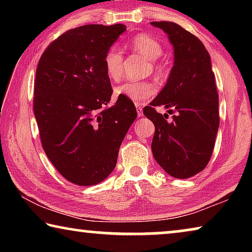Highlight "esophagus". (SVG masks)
I'll use <instances>...</instances> for the list:
<instances>
[{
    "instance_id": "obj_1",
    "label": "esophagus",
    "mask_w": 252,
    "mask_h": 252,
    "mask_svg": "<svg viewBox=\"0 0 252 252\" xmlns=\"http://www.w3.org/2000/svg\"><path fill=\"white\" fill-rule=\"evenodd\" d=\"M135 108H136V112H138V116H139V117H142L143 110H142L141 104H135Z\"/></svg>"
}]
</instances>
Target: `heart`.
Masks as SVG:
<instances>
[{
    "instance_id": "heart-1",
    "label": "heart",
    "mask_w": 252,
    "mask_h": 252,
    "mask_svg": "<svg viewBox=\"0 0 252 252\" xmlns=\"http://www.w3.org/2000/svg\"><path fill=\"white\" fill-rule=\"evenodd\" d=\"M131 48L144 58L155 61L163 53V48L159 41L147 33L136 34L130 41ZM103 64L106 75L111 80L118 81L123 74V52L118 46H111L106 51L103 59ZM153 72L158 76L168 74V67L163 62H153ZM118 95H123L135 103H141L156 93L155 84L149 81H126L116 88Z\"/></svg>"
}]
</instances>
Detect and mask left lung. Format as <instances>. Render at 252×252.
Returning <instances> with one entry per match:
<instances>
[{"instance_id":"8db88e82","label":"left lung","mask_w":252,"mask_h":252,"mask_svg":"<svg viewBox=\"0 0 252 252\" xmlns=\"http://www.w3.org/2000/svg\"><path fill=\"white\" fill-rule=\"evenodd\" d=\"M168 34L174 63L167 84L143 113L156 127L152 155L173 178L187 179L206 168L215 148L219 127V96L211 59L201 41L173 22H151ZM163 105L177 112L171 122L157 113Z\"/></svg>"}]
</instances>
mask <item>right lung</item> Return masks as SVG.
<instances>
[{
  "mask_svg": "<svg viewBox=\"0 0 252 252\" xmlns=\"http://www.w3.org/2000/svg\"><path fill=\"white\" fill-rule=\"evenodd\" d=\"M126 25L89 24L69 30L42 54L34 81L33 110L46 157L78 186L103 181L136 119L133 102L112 88L104 54Z\"/></svg>",
  "mask_w": 252,
  "mask_h": 252,
  "instance_id": "right-lung-1",
  "label": "right lung"
}]
</instances>
